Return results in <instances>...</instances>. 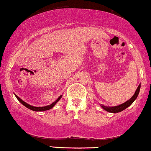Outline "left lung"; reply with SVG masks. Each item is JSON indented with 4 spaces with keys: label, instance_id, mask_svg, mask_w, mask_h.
Returning a JSON list of instances; mask_svg holds the SVG:
<instances>
[{
    "label": "left lung",
    "instance_id": "8db88e82",
    "mask_svg": "<svg viewBox=\"0 0 151 151\" xmlns=\"http://www.w3.org/2000/svg\"><path fill=\"white\" fill-rule=\"evenodd\" d=\"M139 90H140V84H139L138 87H137V90L135 91V93L134 95L132 96V97L130 99H129L127 101L124 102L123 104H121V105H119V106H114V107H106V106H104L102 105L101 107L104 109L105 110L108 111V112H109L117 113V112H121V111L124 110V109L128 108L129 106H131V105L133 104V102H134L135 100V99L137 97V95H138V94H139Z\"/></svg>",
    "mask_w": 151,
    "mask_h": 151
}]
</instances>
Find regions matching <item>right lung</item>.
Segmentation results:
<instances>
[{
	"label": "right lung",
	"instance_id": "1",
	"mask_svg": "<svg viewBox=\"0 0 151 151\" xmlns=\"http://www.w3.org/2000/svg\"><path fill=\"white\" fill-rule=\"evenodd\" d=\"M16 97L17 99H18V101L20 102L22 104L24 105V106L27 107V108H28V109H30V110H33V111H39V112H41V111H45V110H50V109L53 108V107L54 106V105H55L56 103H57L61 99V97H62V95H60V97H58V99H56L55 101L52 103V104H50V105H49V106H44V107H35V106H30V105L27 104V103L24 102V101H22V100L19 97H17V95H16Z\"/></svg>",
	"mask_w": 151,
	"mask_h": 151
}]
</instances>
